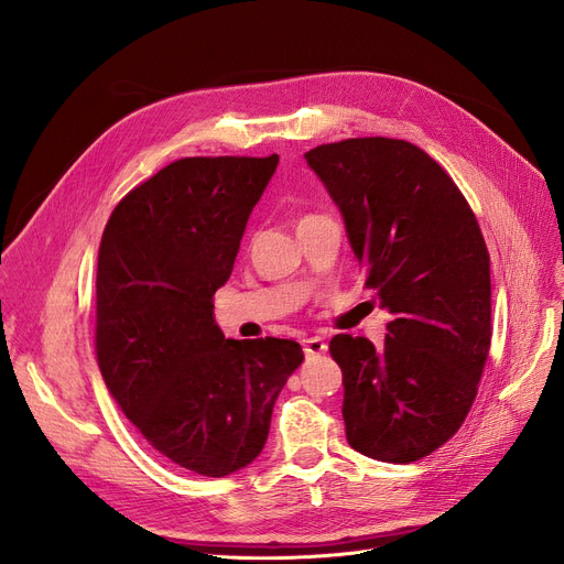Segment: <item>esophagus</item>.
<instances>
[{
  "mask_svg": "<svg viewBox=\"0 0 564 564\" xmlns=\"http://www.w3.org/2000/svg\"><path fill=\"white\" fill-rule=\"evenodd\" d=\"M327 351V343H324L322 338H308V340H304V354H306V359H313V357H319V354H324Z\"/></svg>",
  "mask_w": 564,
  "mask_h": 564,
  "instance_id": "esophagus-1",
  "label": "esophagus"
}]
</instances>
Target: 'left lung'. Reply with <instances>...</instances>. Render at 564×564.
Returning a JSON list of instances; mask_svg holds the SVG:
<instances>
[{"mask_svg":"<svg viewBox=\"0 0 564 564\" xmlns=\"http://www.w3.org/2000/svg\"><path fill=\"white\" fill-rule=\"evenodd\" d=\"M308 166L338 205L366 288L391 313L383 347L338 334L349 446L409 464L443 446L478 395L491 343L489 251L453 177L402 139L324 143Z\"/></svg>","mask_w":564,"mask_h":564,"instance_id":"8db88e82","label":"left lung"}]
</instances>
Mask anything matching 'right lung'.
Wrapping results in <instances>:
<instances>
[{"instance_id":"1","label":"right lung","mask_w":564,"mask_h":564,"mask_svg":"<svg viewBox=\"0 0 564 564\" xmlns=\"http://www.w3.org/2000/svg\"><path fill=\"white\" fill-rule=\"evenodd\" d=\"M270 158H185L134 187L105 226L96 354L121 411L171 464L207 478L249 466L300 343L232 340L215 322Z\"/></svg>"}]
</instances>
